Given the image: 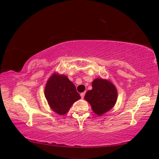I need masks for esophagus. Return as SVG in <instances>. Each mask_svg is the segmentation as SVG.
<instances>
[{"instance_id": "1", "label": "esophagus", "mask_w": 159, "mask_h": 159, "mask_svg": "<svg viewBox=\"0 0 159 159\" xmlns=\"http://www.w3.org/2000/svg\"><path fill=\"white\" fill-rule=\"evenodd\" d=\"M84 96H85V93H80V97H81V98H84Z\"/></svg>"}]
</instances>
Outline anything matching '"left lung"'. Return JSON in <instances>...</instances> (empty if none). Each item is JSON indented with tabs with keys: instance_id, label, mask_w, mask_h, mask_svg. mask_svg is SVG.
<instances>
[{
	"instance_id": "obj_1",
	"label": "left lung",
	"mask_w": 159,
	"mask_h": 159,
	"mask_svg": "<svg viewBox=\"0 0 159 159\" xmlns=\"http://www.w3.org/2000/svg\"><path fill=\"white\" fill-rule=\"evenodd\" d=\"M93 89L85 93L84 98L90 104L93 112L102 116L115 105L117 99L116 88L109 80L96 79L92 83Z\"/></svg>"
}]
</instances>
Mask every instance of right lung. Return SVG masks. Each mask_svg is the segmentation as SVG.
Here are the masks:
<instances>
[{
    "instance_id": "obj_1",
    "label": "right lung",
    "mask_w": 159,
    "mask_h": 159,
    "mask_svg": "<svg viewBox=\"0 0 159 159\" xmlns=\"http://www.w3.org/2000/svg\"><path fill=\"white\" fill-rule=\"evenodd\" d=\"M45 96L50 108L60 115L65 114L72 104L80 99L74 84L68 77L55 73L45 85Z\"/></svg>"
}]
</instances>
